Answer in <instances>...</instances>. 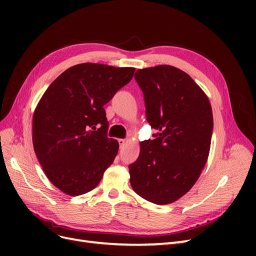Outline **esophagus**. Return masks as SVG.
<instances>
[{
	"label": "esophagus",
	"instance_id": "esophagus-1",
	"mask_svg": "<svg viewBox=\"0 0 256 256\" xmlns=\"http://www.w3.org/2000/svg\"><path fill=\"white\" fill-rule=\"evenodd\" d=\"M118 144H120V147H122L124 145L126 144V140H124V138H120V140H118Z\"/></svg>",
	"mask_w": 256,
	"mask_h": 256
}]
</instances>
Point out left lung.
<instances>
[{"mask_svg":"<svg viewBox=\"0 0 256 256\" xmlns=\"http://www.w3.org/2000/svg\"><path fill=\"white\" fill-rule=\"evenodd\" d=\"M134 79L144 95L146 120L157 134L141 142L140 154L129 166L131 187L154 204L173 203L193 187L206 164L212 106L191 76L176 67L138 69Z\"/></svg>","mask_w":256,"mask_h":256,"instance_id":"1","label":"left lung"}]
</instances>
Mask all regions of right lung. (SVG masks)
Segmentation results:
<instances>
[{"label":"right lung","mask_w":256,"mask_h":256,"mask_svg":"<svg viewBox=\"0 0 256 256\" xmlns=\"http://www.w3.org/2000/svg\"><path fill=\"white\" fill-rule=\"evenodd\" d=\"M132 67L84 63L54 80L33 116V145L49 180L68 196L97 187L118 154L104 106L132 79Z\"/></svg>","instance_id":"obj_1"}]
</instances>
